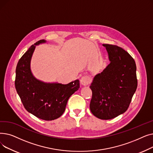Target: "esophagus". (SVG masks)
I'll use <instances>...</instances> for the list:
<instances>
[{"label": "esophagus", "mask_w": 153, "mask_h": 153, "mask_svg": "<svg viewBox=\"0 0 153 153\" xmlns=\"http://www.w3.org/2000/svg\"><path fill=\"white\" fill-rule=\"evenodd\" d=\"M90 82V79L87 76H84L81 77V80H80V83L82 85H87L89 84Z\"/></svg>", "instance_id": "obj_1"}]
</instances>
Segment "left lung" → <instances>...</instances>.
<instances>
[{
    "instance_id": "obj_1",
    "label": "left lung",
    "mask_w": 153,
    "mask_h": 153,
    "mask_svg": "<svg viewBox=\"0 0 153 153\" xmlns=\"http://www.w3.org/2000/svg\"><path fill=\"white\" fill-rule=\"evenodd\" d=\"M110 63L96 74L90 88V109L101 120H110L126 111L137 88L136 66L133 58L122 48L103 44Z\"/></svg>"
}]
</instances>
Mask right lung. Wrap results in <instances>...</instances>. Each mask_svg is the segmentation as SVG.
I'll list each match as a JSON object with an SVG mask.
<instances>
[{
	"mask_svg": "<svg viewBox=\"0 0 153 153\" xmlns=\"http://www.w3.org/2000/svg\"><path fill=\"white\" fill-rule=\"evenodd\" d=\"M39 40L31 45L20 59L15 85L23 105L29 113L46 121L60 117L65 111L68 100L80 87L79 80L67 84L45 82L36 79L31 70V60L36 46L46 43Z\"/></svg>",
	"mask_w": 153,
	"mask_h": 153,
	"instance_id": "1",
	"label": "right lung"
}]
</instances>
